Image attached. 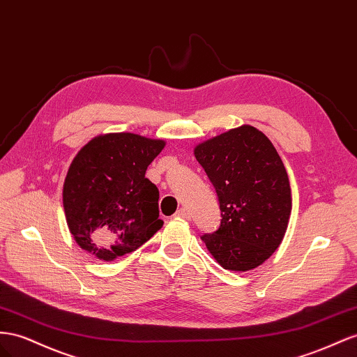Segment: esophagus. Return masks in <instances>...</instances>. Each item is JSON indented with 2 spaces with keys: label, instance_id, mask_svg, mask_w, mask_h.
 Returning a JSON list of instances; mask_svg holds the SVG:
<instances>
[{
  "label": "esophagus",
  "instance_id": "34e87169",
  "mask_svg": "<svg viewBox=\"0 0 357 357\" xmlns=\"http://www.w3.org/2000/svg\"><path fill=\"white\" fill-rule=\"evenodd\" d=\"M176 218H183V219H190V213H189V210H188V208H185V207H181V208H178V210L176 211Z\"/></svg>",
  "mask_w": 357,
  "mask_h": 357
}]
</instances>
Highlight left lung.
<instances>
[{
	"label": "left lung",
	"instance_id": "1",
	"mask_svg": "<svg viewBox=\"0 0 357 357\" xmlns=\"http://www.w3.org/2000/svg\"><path fill=\"white\" fill-rule=\"evenodd\" d=\"M215 186L220 225L201 238L227 271L263 264L281 245L291 215V189L276 149L252 126L231 129L195 147Z\"/></svg>",
	"mask_w": 357,
	"mask_h": 357
}]
</instances>
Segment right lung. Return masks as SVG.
Listing matches in <instances>:
<instances>
[{"mask_svg":"<svg viewBox=\"0 0 357 357\" xmlns=\"http://www.w3.org/2000/svg\"><path fill=\"white\" fill-rule=\"evenodd\" d=\"M165 141L135 133L93 138L75 156L63 188L70 233L84 250L112 261L162 228L159 190L146 178Z\"/></svg>","mask_w":357,"mask_h":357,"instance_id":"right-lung-1","label":"right lung"}]
</instances>
